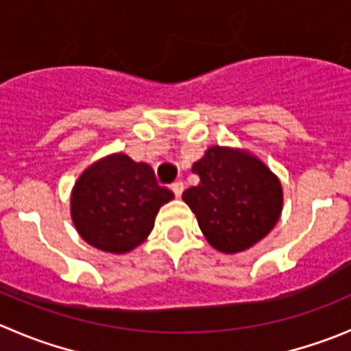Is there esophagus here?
Segmentation results:
<instances>
[{
	"instance_id": "1",
	"label": "esophagus",
	"mask_w": 351,
	"mask_h": 351,
	"mask_svg": "<svg viewBox=\"0 0 351 351\" xmlns=\"http://www.w3.org/2000/svg\"><path fill=\"white\" fill-rule=\"evenodd\" d=\"M171 191L175 192L176 197H180V195L183 194V182H182V180H178V182L173 183V185H171Z\"/></svg>"
}]
</instances>
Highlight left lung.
Returning a JSON list of instances; mask_svg holds the SVG:
<instances>
[{
  "mask_svg": "<svg viewBox=\"0 0 351 351\" xmlns=\"http://www.w3.org/2000/svg\"><path fill=\"white\" fill-rule=\"evenodd\" d=\"M192 171L201 182L186 189L182 199L215 250L230 254L247 250L279 221L282 186L251 154L211 147Z\"/></svg>",
  "mask_w": 351,
  "mask_h": 351,
  "instance_id": "8db88e82",
  "label": "left lung"
}]
</instances>
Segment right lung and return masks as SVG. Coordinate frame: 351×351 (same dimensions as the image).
<instances>
[{
	"mask_svg": "<svg viewBox=\"0 0 351 351\" xmlns=\"http://www.w3.org/2000/svg\"><path fill=\"white\" fill-rule=\"evenodd\" d=\"M175 197L152 168L114 154L86 169L74 185L72 221L81 237L107 253H128L145 241L162 204Z\"/></svg>",
	"mask_w": 351,
	"mask_h": 351,
	"instance_id": "add662e5",
	"label": "right lung"
}]
</instances>
